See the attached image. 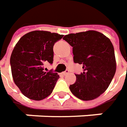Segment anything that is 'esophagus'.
<instances>
[{
	"label": "esophagus",
	"instance_id": "esophagus-1",
	"mask_svg": "<svg viewBox=\"0 0 127 127\" xmlns=\"http://www.w3.org/2000/svg\"><path fill=\"white\" fill-rule=\"evenodd\" d=\"M69 73V71L68 69H66V71H65L62 72V74H64V76H65V75H67V74H68Z\"/></svg>",
	"mask_w": 127,
	"mask_h": 127
}]
</instances>
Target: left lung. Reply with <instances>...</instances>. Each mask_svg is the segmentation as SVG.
Wrapping results in <instances>:
<instances>
[{
	"label": "left lung",
	"instance_id": "left-lung-1",
	"mask_svg": "<svg viewBox=\"0 0 127 127\" xmlns=\"http://www.w3.org/2000/svg\"><path fill=\"white\" fill-rule=\"evenodd\" d=\"M63 39L72 47L74 62L83 69L75 74L76 82L69 86L71 92L84 101L97 98L108 88L116 70L112 42L95 31L70 33Z\"/></svg>",
	"mask_w": 127,
	"mask_h": 127
}]
</instances>
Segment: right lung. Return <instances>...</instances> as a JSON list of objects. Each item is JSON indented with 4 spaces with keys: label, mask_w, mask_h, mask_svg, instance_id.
Listing matches in <instances>:
<instances>
[{
    "label": "right lung",
    "mask_w": 127,
    "mask_h": 127,
    "mask_svg": "<svg viewBox=\"0 0 127 127\" xmlns=\"http://www.w3.org/2000/svg\"><path fill=\"white\" fill-rule=\"evenodd\" d=\"M63 35L49 31H31L20 38L10 58L13 80L24 95L33 100L48 96L59 78L52 70L44 71V64H53V46Z\"/></svg>",
    "instance_id": "obj_1"
}]
</instances>
